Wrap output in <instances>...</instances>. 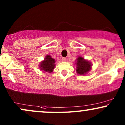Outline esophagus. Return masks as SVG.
Returning <instances> with one entry per match:
<instances>
[{
    "instance_id": "34e87169",
    "label": "esophagus",
    "mask_w": 125,
    "mask_h": 125,
    "mask_svg": "<svg viewBox=\"0 0 125 125\" xmlns=\"http://www.w3.org/2000/svg\"><path fill=\"white\" fill-rule=\"evenodd\" d=\"M67 58H62V61L63 62H66L67 61Z\"/></svg>"
}]
</instances>
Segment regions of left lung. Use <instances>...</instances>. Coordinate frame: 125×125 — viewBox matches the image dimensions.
Segmentation results:
<instances>
[{
	"mask_svg": "<svg viewBox=\"0 0 125 125\" xmlns=\"http://www.w3.org/2000/svg\"><path fill=\"white\" fill-rule=\"evenodd\" d=\"M76 72L79 74H84L89 71L91 68V64L88 61H85L83 58L79 57L77 59Z\"/></svg>",
	"mask_w": 125,
	"mask_h": 125,
	"instance_id": "1",
	"label": "left lung"
}]
</instances>
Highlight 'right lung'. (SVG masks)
<instances>
[{
	"label": "right lung",
	"instance_id": "add662e5",
	"mask_svg": "<svg viewBox=\"0 0 125 125\" xmlns=\"http://www.w3.org/2000/svg\"><path fill=\"white\" fill-rule=\"evenodd\" d=\"M55 61L51 58V56L48 55L46 56L44 61H43L40 64V68L41 70L46 72L51 73L55 66Z\"/></svg>",
	"mask_w": 125,
	"mask_h": 125
}]
</instances>
